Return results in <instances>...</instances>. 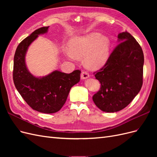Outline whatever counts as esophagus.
<instances>
[{
  "mask_svg": "<svg viewBox=\"0 0 157 157\" xmlns=\"http://www.w3.org/2000/svg\"><path fill=\"white\" fill-rule=\"evenodd\" d=\"M90 77V75L86 71H82L81 73V75H80V77H81L82 79H86Z\"/></svg>",
  "mask_w": 157,
  "mask_h": 157,
  "instance_id": "esophagus-1",
  "label": "esophagus"
}]
</instances>
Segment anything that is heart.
I'll return each mask as SVG.
<instances>
[{
	"instance_id": "heart-1",
	"label": "heart",
	"mask_w": 157,
	"mask_h": 157,
	"mask_svg": "<svg viewBox=\"0 0 157 157\" xmlns=\"http://www.w3.org/2000/svg\"><path fill=\"white\" fill-rule=\"evenodd\" d=\"M110 42L107 37L101 36L98 33L87 36L73 38L69 42L70 52L67 56L71 59L75 56L84 57V62L90 69L101 67L107 62Z\"/></svg>"
}]
</instances>
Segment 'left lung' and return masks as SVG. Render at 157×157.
Segmentation results:
<instances>
[{"label":"left lung","mask_w":157,"mask_h":157,"mask_svg":"<svg viewBox=\"0 0 157 157\" xmlns=\"http://www.w3.org/2000/svg\"><path fill=\"white\" fill-rule=\"evenodd\" d=\"M118 44L103 67L94 73L101 83L93 101L101 111H119L129 105L143 84L144 56L141 47L127 31L118 35Z\"/></svg>","instance_id":"1"}]
</instances>
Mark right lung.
<instances>
[{"label": "right lung", "mask_w": 157, "mask_h": 157, "mask_svg": "<svg viewBox=\"0 0 157 157\" xmlns=\"http://www.w3.org/2000/svg\"><path fill=\"white\" fill-rule=\"evenodd\" d=\"M48 29V27L39 28L19 44L13 58V80L18 92L29 107L50 114L59 111L63 106L71 87L79 82L80 71L75 70L69 74L54 71L42 78L29 73L25 61L28 47Z\"/></svg>", "instance_id": "add662e5"}]
</instances>
